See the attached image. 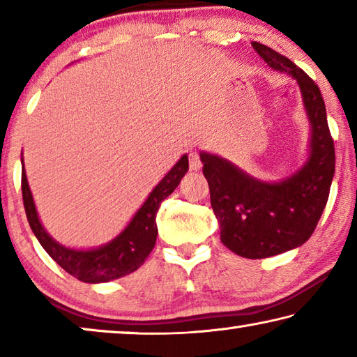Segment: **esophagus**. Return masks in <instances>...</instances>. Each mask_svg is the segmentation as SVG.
I'll return each mask as SVG.
<instances>
[{
  "label": "esophagus",
  "instance_id": "34e87169",
  "mask_svg": "<svg viewBox=\"0 0 357 357\" xmlns=\"http://www.w3.org/2000/svg\"><path fill=\"white\" fill-rule=\"evenodd\" d=\"M189 164H190V170H192V172L202 170L200 155H198V153H195V151H190V154H189Z\"/></svg>",
  "mask_w": 357,
  "mask_h": 357
}]
</instances>
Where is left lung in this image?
Listing matches in <instances>:
<instances>
[{
    "mask_svg": "<svg viewBox=\"0 0 357 357\" xmlns=\"http://www.w3.org/2000/svg\"><path fill=\"white\" fill-rule=\"evenodd\" d=\"M252 47L268 66L298 82L310 123L309 159L280 183H264L223 157L200 153L220 241L236 255L258 259L299 247L315 231L329 198L335 149L315 82L273 48L259 42Z\"/></svg>",
    "mask_w": 357,
    "mask_h": 357,
    "instance_id": "1",
    "label": "left lung"
}]
</instances>
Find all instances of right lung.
I'll list each match as a JSON object with an SVG mask.
<instances>
[{"label":"right lung","instance_id":"1","mask_svg":"<svg viewBox=\"0 0 357 357\" xmlns=\"http://www.w3.org/2000/svg\"><path fill=\"white\" fill-rule=\"evenodd\" d=\"M187 170H189V157L184 154L164 179L154 187L146 202L132 217L129 225L116 238L98 249L80 250L69 249L56 243L42 227L22 159V195L28 223L48 255L72 277L84 283H102L119 279L140 268L154 249L157 211L160 208V203L179 185Z\"/></svg>","mask_w":357,"mask_h":357}]
</instances>
